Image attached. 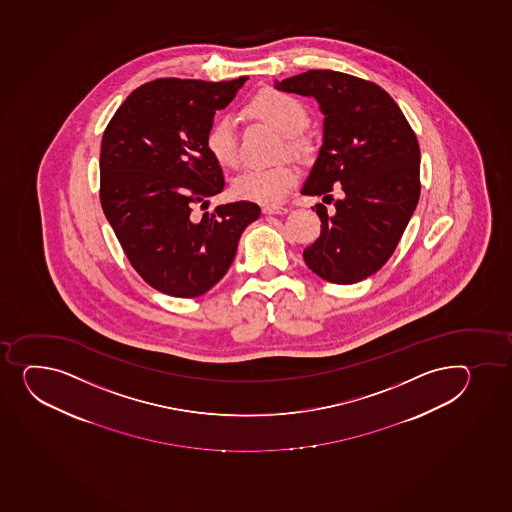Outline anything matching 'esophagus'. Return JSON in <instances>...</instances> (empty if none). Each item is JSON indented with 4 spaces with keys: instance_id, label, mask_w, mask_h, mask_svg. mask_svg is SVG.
<instances>
[{
    "instance_id": "34e87169",
    "label": "esophagus",
    "mask_w": 512,
    "mask_h": 512,
    "mask_svg": "<svg viewBox=\"0 0 512 512\" xmlns=\"http://www.w3.org/2000/svg\"><path fill=\"white\" fill-rule=\"evenodd\" d=\"M264 214H286L288 212V209L286 207H280V205H266V207H263Z\"/></svg>"
}]
</instances>
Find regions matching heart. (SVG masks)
<instances>
[{"instance_id": "heart-1", "label": "heart", "mask_w": 512, "mask_h": 512, "mask_svg": "<svg viewBox=\"0 0 512 512\" xmlns=\"http://www.w3.org/2000/svg\"><path fill=\"white\" fill-rule=\"evenodd\" d=\"M248 111L286 135V150L290 153L298 155L305 150V141L298 133L307 128L310 116L298 97L290 92L266 89L251 99ZM205 148L222 168H236L239 145L234 119L229 116L216 119L205 135ZM296 182V168L286 163L275 167H249L232 180V194L237 199L275 205L285 200Z\"/></svg>"}]
</instances>
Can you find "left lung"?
I'll return each instance as SVG.
<instances>
[{
	"label": "left lung",
	"mask_w": 512,
	"mask_h": 512,
	"mask_svg": "<svg viewBox=\"0 0 512 512\" xmlns=\"http://www.w3.org/2000/svg\"><path fill=\"white\" fill-rule=\"evenodd\" d=\"M281 91L313 96L320 104L323 145L303 195L344 199L334 214L322 204V231L303 251L313 273L352 285L386 264L420 200V145L393 97L374 82L335 70H308L276 82Z\"/></svg>",
	"instance_id": "left-lung-1"
}]
</instances>
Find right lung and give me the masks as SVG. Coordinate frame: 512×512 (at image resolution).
<instances>
[{
	"label": "right lung",
	"instance_id": "obj_1",
	"mask_svg": "<svg viewBox=\"0 0 512 512\" xmlns=\"http://www.w3.org/2000/svg\"><path fill=\"white\" fill-rule=\"evenodd\" d=\"M246 79L146 82L104 130V216L136 273L165 295L195 298L221 281L239 237L261 214L248 200L197 214L226 185L205 135L217 109L231 103Z\"/></svg>",
	"mask_w": 512,
	"mask_h": 512
}]
</instances>
